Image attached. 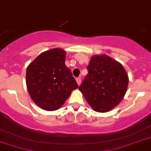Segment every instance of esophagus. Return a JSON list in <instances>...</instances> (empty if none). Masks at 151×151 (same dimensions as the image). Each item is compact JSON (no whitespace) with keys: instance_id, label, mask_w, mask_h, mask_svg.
I'll return each mask as SVG.
<instances>
[{"instance_id":"esophagus-1","label":"esophagus","mask_w":151,"mask_h":151,"mask_svg":"<svg viewBox=\"0 0 151 151\" xmlns=\"http://www.w3.org/2000/svg\"><path fill=\"white\" fill-rule=\"evenodd\" d=\"M76 81H77V83H78V85H80V84H81V78H76Z\"/></svg>"}]
</instances>
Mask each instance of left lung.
<instances>
[{"mask_svg": "<svg viewBox=\"0 0 151 151\" xmlns=\"http://www.w3.org/2000/svg\"><path fill=\"white\" fill-rule=\"evenodd\" d=\"M87 68L88 73L79 90L95 111H110L118 105L127 92V71L121 63L107 55L93 56Z\"/></svg>", "mask_w": 151, "mask_h": 151, "instance_id": "1", "label": "left lung"}]
</instances>
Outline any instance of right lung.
<instances>
[{
    "label": "right lung",
    "mask_w": 151,
    "mask_h": 151,
    "mask_svg": "<svg viewBox=\"0 0 151 151\" xmlns=\"http://www.w3.org/2000/svg\"><path fill=\"white\" fill-rule=\"evenodd\" d=\"M66 52L56 48L42 52L26 70V85L32 101L41 109L54 111L78 88L65 65Z\"/></svg>",
    "instance_id": "right-lung-1"
}]
</instances>
